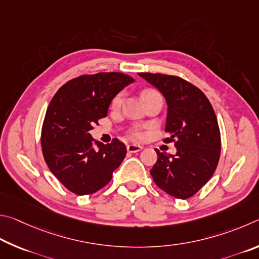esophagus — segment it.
<instances>
[{
  "label": "esophagus",
  "instance_id": "34e87169",
  "mask_svg": "<svg viewBox=\"0 0 259 259\" xmlns=\"http://www.w3.org/2000/svg\"><path fill=\"white\" fill-rule=\"evenodd\" d=\"M141 149H142V147L138 146V144H128V146H127V151L131 153L141 151Z\"/></svg>",
  "mask_w": 259,
  "mask_h": 259
}]
</instances>
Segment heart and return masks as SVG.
<instances>
[{
	"label": "heart",
	"mask_w": 259,
	"mask_h": 259,
	"mask_svg": "<svg viewBox=\"0 0 259 259\" xmlns=\"http://www.w3.org/2000/svg\"><path fill=\"white\" fill-rule=\"evenodd\" d=\"M158 92L156 90H152V89H146L143 90L141 92V98L143 99V101H146V100L148 98L152 97V95L157 94ZM122 100H124V95H122V93H117L115 97L112 98L111 102H110V108L112 109V110H118L121 107L122 104ZM131 135H132V138L134 140H142L143 139V134L140 132V131L135 130V131H132V133H131Z\"/></svg>",
	"instance_id": "b5f03b06"
}]
</instances>
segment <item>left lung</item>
<instances>
[{"label":"left lung","instance_id":"obj_1","mask_svg":"<svg viewBox=\"0 0 259 259\" xmlns=\"http://www.w3.org/2000/svg\"><path fill=\"white\" fill-rule=\"evenodd\" d=\"M164 94L168 104L164 142H174L176 155L156 150L150 174L156 185L176 199L196 194L214 175L221 156V132L214 109L196 85L182 77L140 72Z\"/></svg>","mask_w":259,"mask_h":259}]
</instances>
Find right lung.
<instances>
[{"mask_svg": "<svg viewBox=\"0 0 259 259\" xmlns=\"http://www.w3.org/2000/svg\"><path fill=\"white\" fill-rule=\"evenodd\" d=\"M132 81L122 72L80 75L63 84L52 98L40 146L49 169L70 192L86 196L99 191L124 160V143L116 138L111 143H98L90 131L107 116L112 98Z\"/></svg>", "mask_w": 259, "mask_h": 259, "instance_id": "add662e5", "label": "right lung"}]
</instances>
